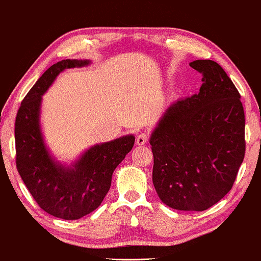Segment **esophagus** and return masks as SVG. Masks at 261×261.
<instances>
[{"instance_id":"obj_1","label":"esophagus","mask_w":261,"mask_h":261,"mask_svg":"<svg viewBox=\"0 0 261 261\" xmlns=\"http://www.w3.org/2000/svg\"><path fill=\"white\" fill-rule=\"evenodd\" d=\"M147 141H149V136L146 134H139L137 136V138H136V143H137V145H144Z\"/></svg>"}]
</instances>
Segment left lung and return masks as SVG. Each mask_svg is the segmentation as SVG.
I'll use <instances>...</instances> for the list:
<instances>
[{
	"label": "left lung",
	"instance_id": "8db88e82",
	"mask_svg": "<svg viewBox=\"0 0 261 261\" xmlns=\"http://www.w3.org/2000/svg\"><path fill=\"white\" fill-rule=\"evenodd\" d=\"M190 67L203 75L199 92L166 109L150 138L152 181L165 205L205 211L232 189L245 157L240 93L215 61Z\"/></svg>",
	"mask_w": 261,
	"mask_h": 261
}]
</instances>
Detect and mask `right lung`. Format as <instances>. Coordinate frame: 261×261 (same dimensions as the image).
<instances>
[{
  "instance_id": "obj_1",
  "label": "right lung",
  "mask_w": 261,
  "mask_h": 261,
  "mask_svg": "<svg viewBox=\"0 0 261 261\" xmlns=\"http://www.w3.org/2000/svg\"><path fill=\"white\" fill-rule=\"evenodd\" d=\"M89 63L63 60L51 65L23 98L15 120L19 176L43 211L65 220L80 219L98 207L110 189L115 169L135 144L132 135L96 144L72 166L60 164L49 153L40 126L42 96L64 69Z\"/></svg>"
}]
</instances>
